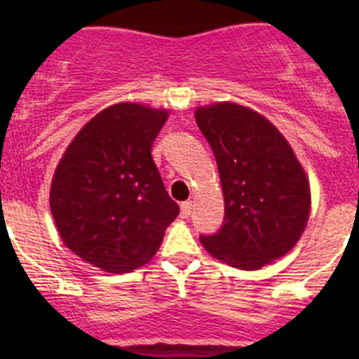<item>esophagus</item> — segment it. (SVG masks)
<instances>
[{
  "mask_svg": "<svg viewBox=\"0 0 359 359\" xmlns=\"http://www.w3.org/2000/svg\"><path fill=\"white\" fill-rule=\"evenodd\" d=\"M191 212H193V201H184L180 205V215H182V219H187L191 215Z\"/></svg>",
  "mask_w": 359,
  "mask_h": 359,
  "instance_id": "esophagus-1",
  "label": "esophagus"
}]
</instances>
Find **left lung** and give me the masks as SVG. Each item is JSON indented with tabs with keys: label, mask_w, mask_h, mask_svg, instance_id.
<instances>
[{
	"label": "left lung",
	"mask_w": 359,
	"mask_h": 359,
	"mask_svg": "<svg viewBox=\"0 0 359 359\" xmlns=\"http://www.w3.org/2000/svg\"><path fill=\"white\" fill-rule=\"evenodd\" d=\"M224 193V220L200 236L210 255L240 269L283 257L307 224L311 191L292 147L264 116L238 104L198 107Z\"/></svg>",
	"instance_id": "8db88e82"
}]
</instances>
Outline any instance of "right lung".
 <instances>
[{"mask_svg":"<svg viewBox=\"0 0 359 359\" xmlns=\"http://www.w3.org/2000/svg\"><path fill=\"white\" fill-rule=\"evenodd\" d=\"M166 118L140 104H114L79 130L55 170L50 208L60 238L107 273L146 264L179 215L151 156Z\"/></svg>","mask_w":359,"mask_h":359,"instance_id":"obj_1","label":"right lung"}]
</instances>
